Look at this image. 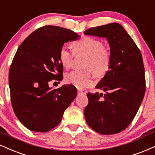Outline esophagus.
I'll return each instance as SVG.
<instances>
[{
	"label": "esophagus",
	"mask_w": 155,
	"mask_h": 155,
	"mask_svg": "<svg viewBox=\"0 0 155 155\" xmlns=\"http://www.w3.org/2000/svg\"><path fill=\"white\" fill-rule=\"evenodd\" d=\"M77 93H78V94H79V95H81V94H84V92H82V90H81V89H78Z\"/></svg>",
	"instance_id": "obj_1"
}]
</instances>
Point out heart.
Returning a JSON list of instances; mask_svg holds the SVG:
<instances>
[{
    "label": "heart",
    "mask_w": 155,
    "mask_h": 155,
    "mask_svg": "<svg viewBox=\"0 0 155 155\" xmlns=\"http://www.w3.org/2000/svg\"><path fill=\"white\" fill-rule=\"evenodd\" d=\"M74 53L87 55L86 68H90L97 78H102L107 74L110 65V53L103 46L102 41L92 37L84 36L73 44ZM74 54L66 46L59 51V60L64 68L71 67ZM66 81L78 88H84L92 83V73L90 69L72 71L66 75Z\"/></svg>",
    "instance_id": "obj_1"
}]
</instances>
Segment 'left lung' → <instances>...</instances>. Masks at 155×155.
Segmentation results:
<instances>
[{
	"label": "left lung",
	"instance_id": "8db88e82",
	"mask_svg": "<svg viewBox=\"0 0 155 155\" xmlns=\"http://www.w3.org/2000/svg\"><path fill=\"white\" fill-rule=\"evenodd\" d=\"M84 33L105 37L110 48L109 70L96 86L106 93L87 94L86 121L99 134H118L134 120L144 96L142 55L133 39L118 23L90 28Z\"/></svg>",
	"mask_w": 155,
	"mask_h": 155
}]
</instances>
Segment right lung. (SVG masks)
Instances as JSON below:
<instances>
[{
  "label": "right lung",
  "instance_id": "1",
  "mask_svg": "<svg viewBox=\"0 0 155 155\" xmlns=\"http://www.w3.org/2000/svg\"><path fill=\"white\" fill-rule=\"evenodd\" d=\"M79 37L70 29L44 26L29 35L15 54L8 74L11 101L18 120L30 131L55 128L76 97L73 85L52 89L49 81L63 79L60 49Z\"/></svg>",
  "mask_w": 155,
  "mask_h": 155
}]
</instances>
